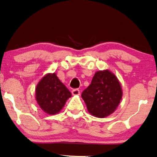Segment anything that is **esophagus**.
Instances as JSON below:
<instances>
[{
    "mask_svg": "<svg viewBox=\"0 0 157 157\" xmlns=\"http://www.w3.org/2000/svg\"><path fill=\"white\" fill-rule=\"evenodd\" d=\"M72 94H73V96H78L80 94V91H79L78 89H73V90L72 91Z\"/></svg>",
    "mask_w": 157,
    "mask_h": 157,
    "instance_id": "34e87169",
    "label": "esophagus"
}]
</instances>
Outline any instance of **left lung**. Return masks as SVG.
Listing matches in <instances>:
<instances>
[{"instance_id": "8db88e82", "label": "left lung", "mask_w": 157, "mask_h": 157, "mask_svg": "<svg viewBox=\"0 0 157 157\" xmlns=\"http://www.w3.org/2000/svg\"><path fill=\"white\" fill-rule=\"evenodd\" d=\"M122 89L115 75L109 70L97 71L82 94L89 113L98 118L113 113L120 103Z\"/></svg>"}]
</instances>
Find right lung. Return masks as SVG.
I'll return each mask as SVG.
<instances>
[{"mask_svg": "<svg viewBox=\"0 0 157 157\" xmlns=\"http://www.w3.org/2000/svg\"><path fill=\"white\" fill-rule=\"evenodd\" d=\"M71 96V92L59 80L55 73L45 75L36 87L37 103L48 114L59 113Z\"/></svg>", "mask_w": 157, "mask_h": 157, "instance_id": "obj_1", "label": "right lung"}]
</instances>
